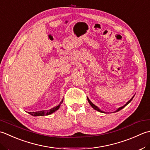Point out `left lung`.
I'll list each match as a JSON object with an SVG mask.
<instances>
[{"label": "left lung", "instance_id": "8db88e82", "mask_svg": "<svg viewBox=\"0 0 150 150\" xmlns=\"http://www.w3.org/2000/svg\"><path fill=\"white\" fill-rule=\"evenodd\" d=\"M134 97V96H133ZM133 97L132 98H131L130 100H129V101H128V102L126 103V104H125L124 106H122V107H121V108H118L117 110V111H116V112H117V111H120V110H121L122 109H123L124 108H125V107H126L127 104H128V103H129V102H131V100H133ZM87 100H88V103H90V105H91V106H92L93 107V108H94V109H95V110H96V111H100V112H103V111H100V110L98 109V108H97V107L95 105H94L93 104V103H92V102H91V101L89 100V99H88V98H87Z\"/></svg>", "mask_w": 150, "mask_h": 150}]
</instances>
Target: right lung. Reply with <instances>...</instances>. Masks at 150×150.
Here are the masks:
<instances>
[{
	"mask_svg": "<svg viewBox=\"0 0 150 150\" xmlns=\"http://www.w3.org/2000/svg\"><path fill=\"white\" fill-rule=\"evenodd\" d=\"M63 100L60 102V103L57 106L54 107V108L50 109V110H48V111H45V110H43V111H36V112H28V113L30 114L32 116H34V117H36V116H45V115H49L52 113H53L54 112L59 108V106L62 104L63 102Z\"/></svg>",
	"mask_w": 150,
	"mask_h": 150,
	"instance_id": "add662e5",
	"label": "right lung"
}]
</instances>
